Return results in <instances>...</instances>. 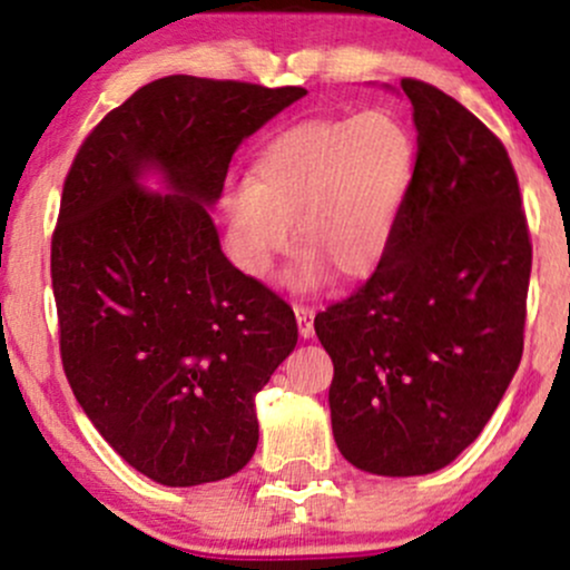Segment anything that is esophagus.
<instances>
[{
  "label": "esophagus",
  "mask_w": 570,
  "mask_h": 570,
  "mask_svg": "<svg viewBox=\"0 0 570 570\" xmlns=\"http://www.w3.org/2000/svg\"><path fill=\"white\" fill-rule=\"evenodd\" d=\"M294 313H297V326L299 335L303 337H313V316H316V307L311 305H294Z\"/></svg>",
  "instance_id": "1"
}]
</instances>
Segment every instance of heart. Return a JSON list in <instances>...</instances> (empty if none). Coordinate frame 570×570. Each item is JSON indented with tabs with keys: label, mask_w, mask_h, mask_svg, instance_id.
Listing matches in <instances>:
<instances>
[{
	"label": "heart",
	"mask_w": 570,
	"mask_h": 570,
	"mask_svg": "<svg viewBox=\"0 0 570 570\" xmlns=\"http://www.w3.org/2000/svg\"><path fill=\"white\" fill-rule=\"evenodd\" d=\"M417 147L407 122L385 109L292 126L254 163V179L225 189L235 265L267 278L292 246L305 244L292 284L364 276L383 259L415 181Z\"/></svg>",
	"instance_id": "1"
}]
</instances>
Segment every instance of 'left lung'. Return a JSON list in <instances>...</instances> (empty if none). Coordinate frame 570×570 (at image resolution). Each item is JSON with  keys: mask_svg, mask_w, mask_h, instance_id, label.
Returning <instances> with one entry per match:
<instances>
[{"mask_svg": "<svg viewBox=\"0 0 570 570\" xmlns=\"http://www.w3.org/2000/svg\"><path fill=\"white\" fill-rule=\"evenodd\" d=\"M410 198L375 273L316 316L332 434L356 469L417 476L485 429L522 358L531 233L507 147L434 85L402 80Z\"/></svg>", "mask_w": 570, "mask_h": 570, "instance_id": "left-lung-1", "label": "left lung"}]
</instances>
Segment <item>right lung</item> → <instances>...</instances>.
<instances>
[{
  "label": "right lung",
  "mask_w": 570,
  "mask_h": 570,
  "mask_svg": "<svg viewBox=\"0 0 570 570\" xmlns=\"http://www.w3.org/2000/svg\"><path fill=\"white\" fill-rule=\"evenodd\" d=\"M305 94L163 77L90 130L63 181L50 246L63 372L98 434L160 485L246 466L254 396L297 345L292 307L222 254L206 206L238 144ZM149 167L168 196L138 187Z\"/></svg>",
  "instance_id": "right-lung-1"
}]
</instances>
